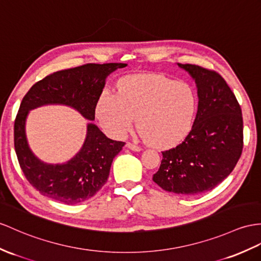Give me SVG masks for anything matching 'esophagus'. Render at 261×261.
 Wrapping results in <instances>:
<instances>
[{
  "mask_svg": "<svg viewBox=\"0 0 261 261\" xmlns=\"http://www.w3.org/2000/svg\"><path fill=\"white\" fill-rule=\"evenodd\" d=\"M126 147L132 149V150H134V151H141V150H142V148L139 147V146H137V145H135V144H133V143H127V144H126Z\"/></svg>",
  "mask_w": 261,
  "mask_h": 261,
  "instance_id": "34e87169",
  "label": "esophagus"
}]
</instances>
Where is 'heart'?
Wrapping results in <instances>:
<instances>
[{"label": "heart", "mask_w": 261, "mask_h": 261, "mask_svg": "<svg viewBox=\"0 0 261 261\" xmlns=\"http://www.w3.org/2000/svg\"><path fill=\"white\" fill-rule=\"evenodd\" d=\"M197 107V94L188 83L162 75H135L119 83L118 93H101L95 114L103 129L115 138L125 136L137 117L146 141L169 148L192 130Z\"/></svg>", "instance_id": "heart-1"}]
</instances>
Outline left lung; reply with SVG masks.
<instances>
[{"label":"left lung","mask_w":261,"mask_h":261,"mask_svg":"<svg viewBox=\"0 0 261 261\" xmlns=\"http://www.w3.org/2000/svg\"><path fill=\"white\" fill-rule=\"evenodd\" d=\"M177 65L196 83L198 110L184 142L163 151L152 180L166 192L192 196L214 189L233 170L244 147V123L236 96L218 73Z\"/></svg>","instance_id":"1"}]
</instances>
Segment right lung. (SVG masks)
I'll list each match as a JSON object with an SVG mask.
<instances>
[{"instance_id": "right-lung-1", "label": "right lung", "mask_w": 261, "mask_h": 261, "mask_svg": "<svg viewBox=\"0 0 261 261\" xmlns=\"http://www.w3.org/2000/svg\"><path fill=\"white\" fill-rule=\"evenodd\" d=\"M124 63L85 64L62 69L39 81L23 97L14 123V147L27 179L48 198L75 205L91 198L105 185L113 160L124 142L110 139L98 127L87 124L85 142L65 164H46L37 158L28 144L25 123L31 110L49 104L72 107L86 119H95V106L106 77Z\"/></svg>"}]
</instances>
